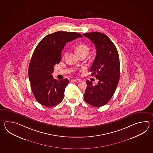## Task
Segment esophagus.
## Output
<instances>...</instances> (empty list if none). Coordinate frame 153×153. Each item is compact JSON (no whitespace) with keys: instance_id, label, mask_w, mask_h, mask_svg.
Returning <instances> with one entry per match:
<instances>
[{"instance_id":"34e87169","label":"esophagus","mask_w":153,"mask_h":153,"mask_svg":"<svg viewBox=\"0 0 153 153\" xmlns=\"http://www.w3.org/2000/svg\"><path fill=\"white\" fill-rule=\"evenodd\" d=\"M72 80V81H75V82H80V81H81V79H73Z\"/></svg>"}]
</instances>
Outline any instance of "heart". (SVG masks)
Returning a JSON list of instances; mask_svg holds the SVG:
<instances>
[{
	"mask_svg": "<svg viewBox=\"0 0 153 153\" xmlns=\"http://www.w3.org/2000/svg\"><path fill=\"white\" fill-rule=\"evenodd\" d=\"M90 51V48L85 44H79L75 48V51L79 56L88 55ZM65 55H64L65 56Z\"/></svg>",
	"mask_w": 153,
	"mask_h": 153,
	"instance_id": "1",
	"label": "heart"
}]
</instances>
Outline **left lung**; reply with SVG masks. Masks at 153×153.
<instances>
[{
  "instance_id": "obj_1",
  "label": "left lung",
  "mask_w": 153,
  "mask_h": 153,
  "mask_svg": "<svg viewBox=\"0 0 153 153\" xmlns=\"http://www.w3.org/2000/svg\"><path fill=\"white\" fill-rule=\"evenodd\" d=\"M90 39L96 48V56L91 66V74L98 80L93 85L86 81L84 100L88 104L100 107L107 104L117 87L120 78V60L114 43L103 33L94 32L83 34Z\"/></svg>"
}]
</instances>
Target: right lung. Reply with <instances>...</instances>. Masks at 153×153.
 Wrapping results in <instances>:
<instances>
[{"label": "right lung", "mask_w": 153, "mask_h": 153, "mask_svg": "<svg viewBox=\"0 0 153 153\" xmlns=\"http://www.w3.org/2000/svg\"><path fill=\"white\" fill-rule=\"evenodd\" d=\"M82 36L75 32L59 31L45 36L36 46L29 63L28 75L30 87L36 100L46 107H52L62 102L67 79H54V66L61 59V52L67 42Z\"/></svg>", "instance_id": "1"}]
</instances>
